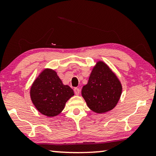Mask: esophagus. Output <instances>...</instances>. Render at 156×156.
Returning a JSON list of instances; mask_svg holds the SVG:
<instances>
[{
    "instance_id": "obj_1",
    "label": "esophagus",
    "mask_w": 156,
    "mask_h": 156,
    "mask_svg": "<svg viewBox=\"0 0 156 156\" xmlns=\"http://www.w3.org/2000/svg\"><path fill=\"white\" fill-rule=\"evenodd\" d=\"M74 93H75L76 95H79V94H80V89L76 88H76L74 89Z\"/></svg>"
}]
</instances>
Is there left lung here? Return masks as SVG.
Wrapping results in <instances>:
<instances>
[{
    "instance_id": "8db88e82",
    "label": "left lung",
    "mask_w": 156,
    "mask_h": 156,
    "mask_svg": "<svg viewBox=\"0 0 156 156\" xmlns=\"http://www.w3.org/2000/svg\"><path fill=\"white\" fill-rule=\"evenodd\" d=\"M121 93V82L103 61L97 62L88 83L82 89V95L88 107L97 114L112 110L118 104Z\"/></svg>"
}]
</instances>
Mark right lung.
<instances>
[{"instance_id": "1", "label": "right lung", "mask_w": 156, "mask_h": 156, "mask_svg": "<svg viewBox=\"0 0 156 156\" xmlns=\"http://www.w3.org/2000/svg\"><path fill=\"white\" fill-rule=\"evenodd\" d=\"M32 102L39 112L48 117L60 114L74 91L68 85L63 84L57 72L52 69H44L32 84Z\"/></svg>"}]
</instances>
